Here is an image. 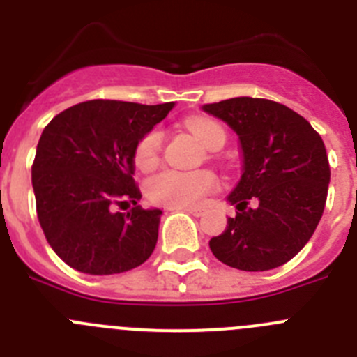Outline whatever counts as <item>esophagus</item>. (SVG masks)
<instances>
[{"mask_svg": "<svg viewBox=\"0 0 357 357\" xmlns=\"http://www.w3.org/2000/svg\"><path fill=\"white\" fill-rule=\"evenodd\" d=\"M172 209L184 211V213L193 214V216H202V213H204V209H200V207H172Z\"/></svg>", "mask_w": 357, "mask_h": 357, "instance_id": "34e87169", "label": "esophagus"}]
</instances>
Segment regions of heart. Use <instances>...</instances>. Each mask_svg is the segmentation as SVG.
<instances>
[{"label":"heart","instance_id":"b5f03b06","mask_svg":"<svg viewBox=\"0 0 357 357\" xmlns=\"http://www.w3.org/2000/svg\"><path fill=\"white\" fill-rule=\"evenodd\" d=\"M185 127L197 135L200 143L209 150H220L225 144V130L220 123L207 118H189ZM162 134L150 130L135 146V164L143 172H150L159 162ZM216 176L211 172H178L164 169L146 182V195L153 204L166 207L198 206L216 188Z\"/></svg>","mask_w":357,"mask_h":357}]
</instances>
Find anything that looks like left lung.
I'll list each match as a JSON object with an SVG mask.
<instances>
[{
  "label": "left lung",
  "mask_w": 357,
  "mask_h": 357,
  "mask_svg": "<svg viewBox=\"0 0 357 357\" xmlns=\"http://www.w3.org/2000/svg\"><path fill=\"white\" fill-rule=\"evenodd\" d=\"M204 112L238 134L241 178L227 197L238 213L209 241L214 257L266 272L295 257L320 222L331 181L326 144L307 119L282 103L239 96Z\"/></svg>",
  "instance_id": "left-lung-1"
}]
</instances>
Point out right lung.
Returning a JSON list of instances; mask_svg holds the SVG:
<instances>
[{
  "instance_id": "obj_1",
  "label": "right lung",
  "mask_w": 357,
  "mask_h": 357,
  "mask_svg": "<svg viewBox=\"0 0 357 357\" xmlns=\"http://www.w3.org/2000/svg\"><path fill=\"white\" fill-rule=\"evenodd\" d=\"M175 103L91 100L62 110L40 134L31 185L37 218L55 254L89 275L128 272L159 238L160 209L137 206L135 146ZM132 201L127 215L116 206Z\"/></svg>"
}]
</instances>
